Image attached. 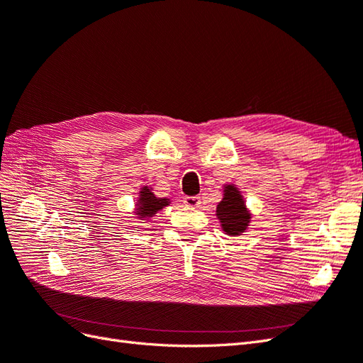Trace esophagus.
Here are the masks:
<instances>
[{
  "mask_svg": "<svg viewBox=\"0 0 363 363\" xmlns=\"http://www.w3.org/2000/svg\"><path fill=\"white\" fill-rule=\"evenodd\" d=\"M184 204L188 206V207H192V208L200 207L201 199H200V196H186V199H184Z\"/></svg>",
  "mask_w": 363,
  "mask_h": 363,
  "instance_id": "esophagus-1",
  "label": "esophagus"
}]
</instances>
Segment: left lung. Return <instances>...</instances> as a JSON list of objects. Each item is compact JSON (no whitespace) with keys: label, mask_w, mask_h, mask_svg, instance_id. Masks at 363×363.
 Instances as JSON below:
<instances>
[{"label":"left lung","mask_w":363,"mask_h":363,"mask_svg":"<svg viewBox=\"0 0 363 363\" xmlns=\"http://www.w3.org/2000/svg\"><path fill=\"white\" fill-rule=\"evenodd\" d=\"M216 216L227 235L236 236L247 230L251 216L242 195L233 184H227L224 188V199L216 207Z\"/></svg>","instance_id":"obj_1"}]
</instances>
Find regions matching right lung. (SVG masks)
Masks as SVG:
<instances>
[{
  "mask_svg": "<svg viewBox=\"0 0 363 363\" xmlns=\"http://www.w3.org/2000/svg\"><path fill=\"white\" fill-rule=\"evenodd\" d=\"M168 204H169L168 199H157V196H155V194L151 192L148 186H145V188L142 189L139 194L136 212L140 218H151V216H155L160 211V208H163Z\"/></svg>",
  "mask_w": 363,
  "mask_h": 363,
  "instance_id": "add662e5",
  "label": "right lung"
}]
</instances>
